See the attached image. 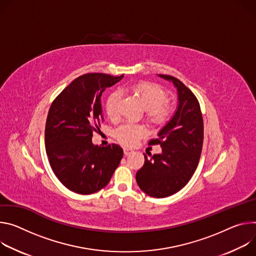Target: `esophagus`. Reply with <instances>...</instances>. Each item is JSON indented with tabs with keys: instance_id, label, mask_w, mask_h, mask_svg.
Returning <instances> with one entry per match:
<instances>
[{
	"instance_id": "obj_1",
	"label": "esophagus",
	"mask_w": 256,
	"mask_h": 256,
	"mask_svg": "<svg viewBox=\"0 0 256 256\" xmlns=\"http://www.w3.org/2000/svg\"><path fill=\"white\" fill-rule=\"evenodd\" d=\"M131 154H133V150H129V148H124V154L125 156H130Z\"/></svg>"
}]
</instances>
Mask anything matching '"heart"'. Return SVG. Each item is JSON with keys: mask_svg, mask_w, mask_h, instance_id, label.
Masks as SVG:
<instances>
[{"mask_svg": "<svg viewBox=\"0 0 256 256\" xmlns=\"http://www.w3.org/2000/svg\"><path fill=\"white\" fill-rule=\"evenodd\" d=\"M126 90L141 100L146 108V117L154 126L162 127L171 120L174 108L166 100L168 94L162 85L150 81H139L129 85ZM121 98V92L116 90L106 100V112L110 120H116L119 117ZM146 135L148 129L140 124L126 123L115 130V137L126 146H135Z\"/></svg>", "mask_w": 256, "mask_h": 256, "instance_id": "heart-1", "label": "heart"}]
</instances>
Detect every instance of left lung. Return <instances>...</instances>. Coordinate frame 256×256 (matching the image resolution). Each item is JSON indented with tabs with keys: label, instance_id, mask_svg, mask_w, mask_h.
I'll return each instance as SVG.
<instances>
[{
	"label": "left lung",
	"instance_id": "1",
	"mask_svg": "<svg viewBox=\"0 0 256 256\" xmlns=\"http://www.w3.org/2000/svg\"><path fill=\"white\" fill-rule=\"evenodd\" d=\"M171 80L178 90L179 104L174 117L148 146L162 148L160 154L150 160L136 173L140 189L152 197L164 198L181 190L191 179L200 162L204 144V119L195 94L174 76L160 74Z\"/></svg>",
	"mask_w": 256,
	"mask_h": 256
}]
</instances>
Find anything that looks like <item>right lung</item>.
Returning a JSON list of instances; mask_svg holds the SVG:
<instances>
[{
  "mask_svg": "<svg viewBox=\"0 0 256 256\" xmlns=\"http://www.w3.org/2000/svg\"><path fill=\"white\" fill-rule=\"evenodd\" d=\"M124 75L88 73L74 79L50 104L44 130L46 150L56 177L78 194L100 191L123 158L120 146L92 144L102 122L100 98Z\"/></svg>",
  "mask_w": 256,
  "mask_h": 256,
  "instance_id": "obj_1",
  "label": "right lung"
}]
</instances>
